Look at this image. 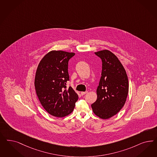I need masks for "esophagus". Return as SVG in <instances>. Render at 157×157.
I'll return each instance as SVG.
<instances>
[{
  "label": "esophagus",
  "instance_id": "1",
  "mask_svg": "<svg viewBox=\"0 0 157 157\" xmlns=\"http://www.w3.org/2000/svg\"><path fill=\"white\" fill-rule=\"evenodd\" d=\"M87 92H88V91H86V92H81V95H84L86 94Z\"/></svg>",
  "mask_w": 157,
  "mask_h": 157
}]
</instances>
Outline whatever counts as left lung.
Here are the masks:
<instances>
[{
    "label": "left lung",
    "mask_w": 157,
    "mask_h": 157,
    "mask_svg": "<svg viewBox=\"0 0 157 157\" xmlns=\"http://www.w3.org/2000/svg\"><path fill=\"white\" fill-rule=\"evenodd\" d=\"M102 61L97 99L91 107L101 119H109L121 110L127 100L129 82L126 71L116 56L105 50L95 52Z\"/></svg>",
    "instance_id": "obj_1"
}]
</instances>
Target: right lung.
<instances>
[{"label":"right lung","mask_w":157,"mask_h":157,"mask_svg":"<svg viewBox=\"0 0 157 157\" xmlns=\"http://www.w3.org/2000/svg\"><path fill=\"white\" fill-rule=\"evenodd\" d=\"M75 55L63 51H50L41 60L36 71L35 87L41 105L50 114L63 117L74 110L78 95L70 86L68 62Z\"/></svg>","instance_id":"obj_1"}]
</instances>
